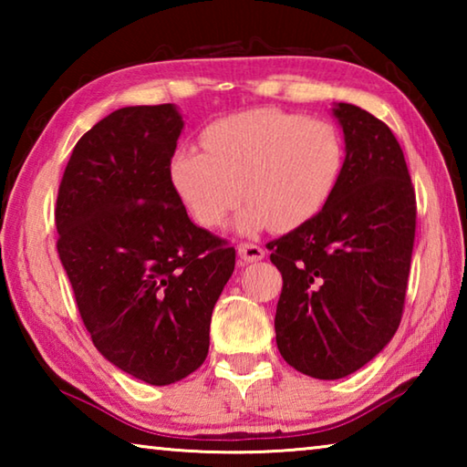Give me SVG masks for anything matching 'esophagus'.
<instances>
[{"instance_id":"1","label":"esophagus","mask_w":467,"mask_h":467,"mask_svg":"<svg viewBox=\"0 0 467 467\" xmlns=\"http://www.w3.org/2000/svg\"><path fill=\"white\" fill-rule=\"evenodd\" d=\"M236 251H239L243 262H247V264L259 262V259L265 257V251L255 243H239L236 244Z\"/></svg>"}]
</instances>
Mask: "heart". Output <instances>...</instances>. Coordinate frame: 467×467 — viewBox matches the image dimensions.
I'll list each match as a JSON object with an SVG mask.
<instances>
[{
	"label": "heart",
	"mask_w": 467,
	"mask_h": 467,
	"mask_svg": "<svg viewBox=\"0 0 467 467\" xmlns=\"http://www.w3.org/2000/svg\"><path fill=\"white\" fill-rule=\"evenodd\" d=\"M203 152L172 156L171 179L197 224L214 228L241 197L239 226L286 233L326 208L344 171V140L334 125L282 109H251L212 121Z\"/></svg>",
	"instance_id": "1"
}]
</instances>
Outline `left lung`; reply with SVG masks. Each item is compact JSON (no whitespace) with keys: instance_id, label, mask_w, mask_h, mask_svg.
<instances>
[{"instance_id":"1","label":"left lung","mask_w":467,"mask_h":467,"mask_svg":"<svg viewBox=\"0 0 467 467\" xmlns=\"http://www.w3.org/2000/svg\"><path fill=\"white\" fill-rule=\"evenodd\" d=\"M346 138L342 179L326 208L265 247L282 274L275 344L315 379L365 367L404 315L416 193L400 141L357 105L334 109Z\"/></svg>"}]
</instances>
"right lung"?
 I'll return each instance as SVG.
<instances>
[{"mask_svg":"<svg viewBox=\"0 0 467 467\" xmlns=\"http://www.w3.org/2000/svg\"><path fill=\"white\" fill-rule=\"evenodd\" d=\"M181 130L172 105L113 110L78 140L55 205L57 253L94 346L150 385L203 365L234 270V247L195 226L172 185Z\"/></svg>","mask_w":467,"mask_h":467,"instance_id":"add662e5","label":"right lung"}]
</instances>
